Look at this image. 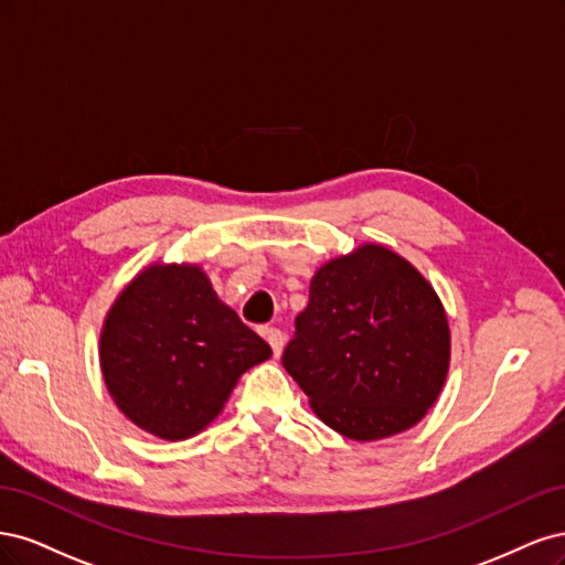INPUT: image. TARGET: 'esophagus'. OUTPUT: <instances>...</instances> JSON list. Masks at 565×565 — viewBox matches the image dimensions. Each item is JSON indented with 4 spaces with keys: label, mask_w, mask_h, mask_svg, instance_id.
Returning a JSON list of instances; mask_svg holds the SVG:
<instances>
[{
    "label": "esophagus",
    "mask_w": 565,
    "mask_h": 565,
    "mask_svg": "<svg viewBox=\"0 0 565 565\" xmlns=\"http://www.w3.org/2000/svg\"><path fill=\"white\" fill-rule=\"evenodd\" d=\"M265 338H267V342H269L271 354L281 356V350H284V333H281L279 329H265Z\"/></svg>",
    "instance_id": "1"
}]
</instances>
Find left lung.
I'll use <instances>...</instances> for the list:
<instances>
[{"mask_svg":"<svg viewBox=\"0 0 565 565\" xmlns=\"http://www.w3.org/2000/svg\"><path fill=\"white\" fill-rule=\"evenodd\" d=\"M281 363L331 429L387 439L420 423L444 387V305L408 260L363 244L317 269Z\"/></svg>","mask_w":565,"mask_h":565,"instance_id":"8db88e82","label":"left lung"}]
</instances>
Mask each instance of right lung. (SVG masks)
<instances>
[{
  "label": "right lung",
  "instance_id": "add662e5",
  "mask_svg": "<svg viewBox=\"0 0 565 565\" xmlns=\"http://www.w3.org/2000/svg\"><path fill=\"white\" fill-rule=\"evenodd\" d=\"M269 344L217 300L196 265H150L126 286L100 333L107 392L134 425L183 441L223 411Z\"/></svg>",
  "mask_w": 565,
  "mask_h": 565
}]
</instances>
